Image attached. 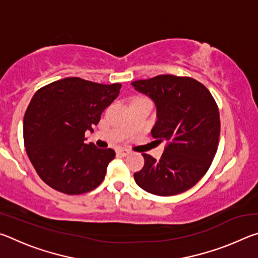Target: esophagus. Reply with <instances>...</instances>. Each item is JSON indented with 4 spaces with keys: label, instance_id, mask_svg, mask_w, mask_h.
Here are the masks:
<instances>
[{
    "label": "esophagus",
    "instance_id": "1",
    "mask_svg": "<svg viewBox=\"0 0 258 258\" xmlns=\"http://www.w3.org/2000/svg\"><path fill=\"white\" fill-rule=\"evenodd\" d=\"M130 154H131V151L128 149H124V148H119V149L117 150V155L120 157H125Z\"/></svg>",
    "mask_w": 258,
    "mask_h": 258
}]
</instances>
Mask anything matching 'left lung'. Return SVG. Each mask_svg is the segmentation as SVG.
<instances>
[{
	"label": "left lung",
	"mask_w": 258,
	"mask_h": 258,
	"mask_svg": "<svg viewBox=\"0 0 258 258\" xmlns=\"http://www.w3.org/2000/svg\"><path fill=\"white\" fill-rule=\"evenodd\" d=\"M132 85L156 104L151 135L158 142L167 141L159 160L142 154L145 166L134 173L135 182L163 197L189 190L206 174L217 151L221 123L215 100L191 77L158 75Z\"/></svg>",
	"instance_id": "8db88e82"
}]
</instances>
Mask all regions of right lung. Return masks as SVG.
Instances as JSON below:
<instances>
[{
    "label": "right lung",
    "mask_w": 258,
    "mask_h": 258,
    "mask_svg": "<svg viewBox=\"0 0 258 258\" xmlns=\"http://www.w3.org/2000/svg\"><path fill=\"white\" fill-rule=\"evenodd\" d=\"M121 84L67 77L41 87L24 116V143L30 163L52 189L66 195L94 190L115 158L112 149L84 143Z\"/></svg>",
    "instance_id": "right-lung-1"
}]
</instances>
